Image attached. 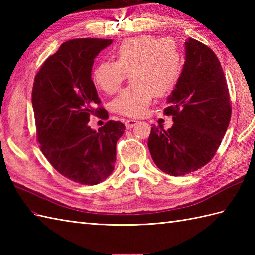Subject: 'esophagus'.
Returning a JSON list of instances; mask_svg holds the SVG:
<instances>
[{"label": "esophagus", "mask_w": 255, "mask_h": 255, "mask_svg": "<svg viewBox=\"0 0 255 255\" xmlns=\"http://www.w3.org/2000/svg\"><path fill=\"white\" fill-rule=\"evenodd\" d=\"M139 122L136 121V119H127L126 122H125V125H126V128L127 129H131L133 128V126H136Z\"/></svg>", "instance_id": "obj_1"}]
</instances>
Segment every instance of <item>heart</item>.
I'll use <instances>...</instances> for the list:
<instances>
[{
	"label": "heart",
	"instance_id": "obj_1",
	"mask_svg": "<svg viewBox=\"0 0 255 255\" xmlns=\"http://www.w3.org/2000/svg\"><path fill=\"white\" fill-rule=\"evenodd\" d=\"M116 62L104 61L95 67L92 80L97 89L114 94L131 75L132 86L112 102V110L137 117L147 111L153 97L165 96L174 89L182 71V59L174 42L152 36L123 41L114 50Z\"/></svg>",
	"mask_w": 255,
	"mask_h": 255
}]
</instances>
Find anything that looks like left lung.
Instances as JSON below:
<instances>
[{
	"label": "left lung",
	"mask_w": 255,
	"mask_h": 255,
	"mask_svg": "<svg viewBox=\"0 0 255 255\" xmlns=\"http://www.w3.org/2000/svg\"><path fill=\"white\" fill-rule=\"evenodd\" d=\"M164 113L172 115V127L152 126L148 139L155 165L182 176L207 164L229 126L231 105L217 56L193 38L185 41V62Z\"/></svg>",
	"instance_id": "obj_1"
}]
</instances>
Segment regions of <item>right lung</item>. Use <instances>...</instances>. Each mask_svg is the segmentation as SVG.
<instances>
[{
  "label": "right lung",
  "mask_w": 255,
  "mask_h": 255,
  "mask_svg": "<svg viewBox=\"0 0 255 255\" xmlns=\"http://www.w3.org/2000/svg\"><path fill=\"white\" fill-rule=\"evenodd\" d=\"M112 39L81 38L63 42L36 74L31 103L41 152L69 180L96 185L110 176L125 125L108 121L99 131L91 115L108 118L92 81L97 55Z\"/></svg>",
  "instance_id": "right-lung-1"
}]
</instances>
